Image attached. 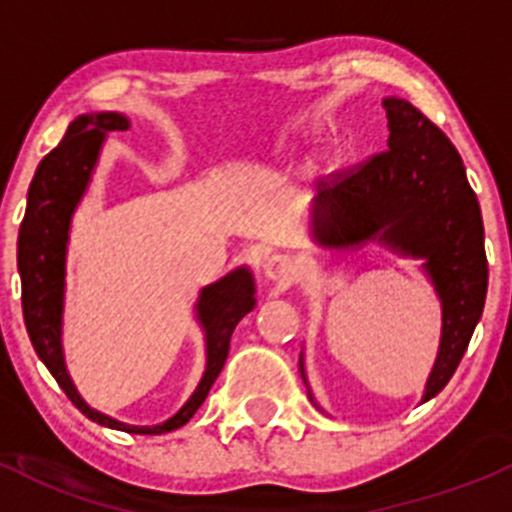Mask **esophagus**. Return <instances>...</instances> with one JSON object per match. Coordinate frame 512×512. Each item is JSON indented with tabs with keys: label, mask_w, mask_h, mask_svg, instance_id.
Returning <instances> with one entry per match:
<instances>
[{
	"label": "esophagus",
	"mask_w": 512,
	"mask_h": 512,
	"mask_svg": "<svg viewBox=\"0 0 512 512\" xmlns=\"http://www.w3.org/2000/svg\"><path fill=\"white\" fill-rule=\"evenodd\" d=\"M262 272L272 282H289L294 277V272H297V262L289 255H272L262 265Z\"/></svg>",
	"instance_id": "obj_1"
}]
</instances>
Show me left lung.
Instances as JSON below:
<instances>
[{
	"label": "left lung",
	"instance_id": "8db88e82",
	"mask_svg": "<svg viewBox=\"0 0 512 512\" xmlns=\"http://www.w3.org/2000/svg\"><path fill=\"white\" fill-rule=\"evenodd\" d=\"M384 108L389 151L349 173L319 180L309 230L327 250L381 242L396 255L423 262V275L441 299V342L423 404L451 381L483 314L488 292L483 218L446 133L404 98H384ZM299 374L307 384L302 354ZM309 399L314 401L312 391Z\"/></svg>",
	"mask_w": 512,
	"mask_h": 512
}]
</instances>
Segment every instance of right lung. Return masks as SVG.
Segmentation results:
<instances>
[{
  "label": "right lung",
  "mask_w": 512,
  "mask_h": 512,
  "mask_svg": "<svg viewBox=\"0 0 512 512\" xmlns=\"http://www.w3.org/2000/svg\"><path fill=\"white\" fill-rule=\"evenodd\" d=\"M131 121L123 113H84L69 123L64 141L44 156L36 168L27 195V213L19 227L17 265L22 275V309L34 352L44 361L71 404L91 421L106 428L141 436L175 431L193 418L208 399L210 386L223 371L230 337L237 322L255 309V277L247 267L227 272L213 285L203 287L195 302V319L205 334V371L190 399L175 416L156 426H131L118 418L91 409L71 381L64 359V294H66V247L71 220L89 190L101 148L111 131H128Z\"/></svg>",
  "instance_id": "right-lung-1"
}]
</instances>
